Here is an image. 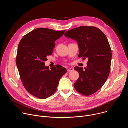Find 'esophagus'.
Segmentation results:
<instances>
[{"label":"esophagus","instance_id":"1","mask_svg":"<svg viewBox=\"0 0 128 128\" xmlns=\"http://www.w3.org/2000/svg\"><path fill=\"white\" fill-rule=\"evenodd\" d=\"M74 70V68H73L72 67H70V68H69L67 69V71L68 72H69V71H72Z\"/></svg>","mask_w":128,"mask_h":128}]
</instances>
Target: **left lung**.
<instances>
[{
    "label": "left lung",
    "mask_w": 128,
    "mask_h": 128,
    "mask_svg": "<svg viewBox=\"0 0 128 128\" xmlns=\"http://www.w3.org/2000/svg\"><path fill=\"white\" fill-rule=\"evenodd\" d=\"M64 35L77 41L78 57L88 59L86 67L74 68L80 74L74 88L84 96L92 95L103 86L110 72L112 50L106 36L97 27L84 26L69 30Z\"/></svg>",
    "instance_id": "1"
}]
</instances>
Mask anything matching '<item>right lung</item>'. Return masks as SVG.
Masks as SVG:
<instances>
[{
	"instance_id": "obj_1",
	"label": "right lung",
	"mask_w": 128,
	"mask_h": 128,
	"mask_svg": "<svg viewBox=\"0 0 128 128\" xmlns=\"http://www.w3.org/2000/svg\"><path fill=\"white\" fill-rule=\"evenodd\" d=\"M65 31L36 28L24 35L18 45L16 64L21 80L25 89L36 97L42 99L52 96L66 73V69L60 65L50 69L44 62L52 54L54 41Z\"/></svg>"
}]
</instances>
